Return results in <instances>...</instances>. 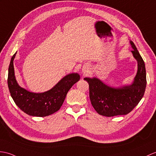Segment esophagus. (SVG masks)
<instances>
[{"mask_svg":"<svg viewBox=\"0 0 156 156\" xmlns=\"http://www.w3.org/2000/svg\"><path fill=\"white\" fill-rule=\"evenodd\" d=\"M88 69L87 68H84V69H83V72H84V73H86V72H88Z\"/></svg>","mask_w":156,"mask_h":156,"instance_id":"1","label":"esophagus"}]
</instances>
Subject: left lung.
<instances>
[{"mask_svg":"<svg viewBox=\"0 0 156 156\" xmlns=\"http://www.w3.org/2000/svg\"><path fill=\"white\" fill-rule=\"evenodd\" d=\"M133 57L137 61V72L133 84L122 88H111L96 78H85L89 84L90 99L100 115L112 117L126 115L132 111L143 98L146 87L144 62L132 41H130Z\"/></svg>","mask_w":156,"mask_h":156,"instance_id":"8db88e82","label":"left lung"}]
</instances>
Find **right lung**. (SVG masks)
<instances>
[{"label":"right lung","instance_id":"obj_1","mask_svg":"<svg viewBox=\"0 0 156 156\" xmlns=\"http://www.w3.org/2000/svg\"><path fill=\"white\" fill-rule=\"evenodd\" d=\"M12 56L9 68L8 86L14 102L24 113L32 116L44 117L58 110L62 105L68 92L80 80L76 73L64 76L53 88L44 93H33L27 91L18 84L14 76Z\"/></svg>","mask_w":156,"mask_h":156}]
</instances>
